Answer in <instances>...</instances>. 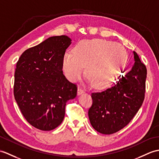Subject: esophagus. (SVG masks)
Returning a JSON list of instances; mask_svg holds the SVG:
<instances>
[{"instance_id": "obj_1", "label": "esophagus", "mask_w": 159, "mask_h": 159, "mask_svg": "<svg viewBox=\"0 0 159 159\" xmlns=\"http://www.w3.org/2000/svg\"><path fill=\"white\" fill-rule=\"evenodd\" d=\"M84 89H83L82 88L79 87L78 89H77V95H81V94H83V93H84Z\"/></svg>"}]
</instances>
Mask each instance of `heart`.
<instances>
[{"mask_svg": "<svg viewBox=\"0 0 159 159\" xmlns=\"http://www.w3.org/2000/svg\"><path fill=\"white\" fill-rule=\"evenodd\" d=\"M127 60V53L119 44L100 39L82 40L72 49V55L63 57V70L71 82L85 75L93 86L104 89L114 83Z\"/></svg>", "mask_w": 159, "mask_h": 159, "instance_id": "heart-1", "label": "heart"}]
</instances>
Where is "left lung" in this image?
<instances>
[{
    "label": "left lung",
    "mask_w": 159,
    "mask_h": 159,
    "mask_svg": "<svg viewBox=\"0 0 159 159\" xmlns=\"http://www.w3.org/2000/svg\"><path fill=\"white\" fill-rule=\"evenodd\" d=\"M134 65L115 85L101 93H93L89 110L90 123L95 130L110 135L120 131L138 112L144 99L147 70L134 51Z\"/></svg>",
    "instance_id": "8db88e82"
}]
</instances>
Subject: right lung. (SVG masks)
Returning <instances> with one entry per match:
<instances>
[{"mask_svg": "<svg viewBox=\"0 0 159 159\" xmlns=\"http://www.w3.org/2000/svg\"><path fill=\"white\" fill-rule=\"evenodd\" d=\"M71 41L65 35L51 36L25 50L17 62L15 99L25 119L40 130L58 127L66 102L76 96V85L62 71L63 57Z\"/></svg>", "mask_w": 159, "mask_h": 159, "instance_id": "right-lung-1", "label": "right lung"}]
</instances>
